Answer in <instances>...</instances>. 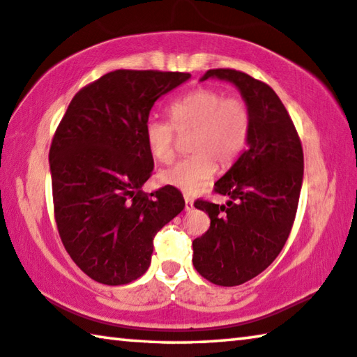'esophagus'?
<instances>
[{
	"instance_id": "34e87169",
	"label": "esophagus",
	"mask_w": 357,
	"mask_h": 357,
	"mask_svg": "<svg viewBox=\"0 0 357 357\" xmlns=\"http://www.w3.org/2000/svg\"><path fill=\"white\" fill-rule=\"evenodd\" d=\"M184 202H185V206H184V209L187 211V213H189V211H192V209H193V202H192L190 198L187 197V195H184Z\"/></svg>"
}]
</instances>
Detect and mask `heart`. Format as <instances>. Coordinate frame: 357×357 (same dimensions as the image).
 <instances>
[{
    "label": "heart",
    "mask_w": 357,
    "mask_h": 357,
    "mask_svg": "<svg viewBox=\"0 0 357 357\" xmlns=\"http://www.w3.org/2000/svg\"><path fill=\"white\" fill-rule=\"evenodd\" d=\"M170 124L149 121L144 138L151 155L160 164L174 157L176 134H190L187 148L192 155L159 173L164 184L197 193L220 168H229L243 155L252 132V113L247 102L211 88L195 89L168 108Z\"/></svg>",
    "instance_id": "b5f03b06"
}]
</instances>
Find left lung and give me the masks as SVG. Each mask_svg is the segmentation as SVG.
Here are the masks:
<instances>
[{"instance_id":"1","label":"left lung","mask_w":357,"mask_h":357,"mask_svg":"<svg viewBox=\"0 0 357 357\" xmlns=\"http://www.w3.org/2000/svg\"><path fill=\"white\" fill-rule=\"evenodd\" d=\"M239 89L252 113L249 148L217 181L227 204L198 200L211 227L192 243L197 273L220 287H236L261 274L285 245L298 211L304 154L291 118L274 89L241 70L211 69Z\"/></svg>"}]
</instances>
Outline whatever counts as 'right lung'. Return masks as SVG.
<instances>
[{"instance_id":"1","label":"right lung","mask_w":357,"mask_h":357,"mask_svg":"<svg viewBox=\"0 0 357 357\" xmlns=\"http://www.w3.org/2000/svg\"><path fill=\"white\" fill-rule=\"evenodd\" d=\"M187 72H108L82 88L53 137L55 220L66 250L93 280L126 285L146 273L159 229L184 209L173 185L144 193L154 168L144 128L154 102Z\"/></svg>"}]
</instances>
